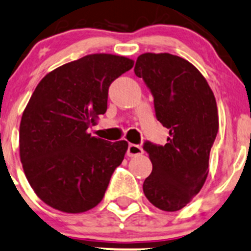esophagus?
<instances>
[{"instance_id": "obj_1", "label": "esophagus", "mask_w": 251, "mask_h": 251, "mask_svg": "<svg viewBox=\"0 0 251 251\" xmlns=\"http://www.w3.org/2000/svg\"><path fill=\"white\" fill-rule=\"evenodd\" d=\"M144 152L143 148L141 146H137V144H128L127 148V155L130 157L138 156V155H142Z\"/></svg>"}]
</instances>
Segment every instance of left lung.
I'll return each mask as SVG.
<instances>
[{
  "mask_svg": "<svg viewBox=\"0 0 251 251\" xmlns=\"http://www.w3.org/2000/svg\"><path fill=\"white\" fill-rule=\"evenodd\" d=\"M134 73L154 96L157 120L170 130L163 147L144 143L152 163L144 195L159 209L176 212L199 194L209 172L219 130L214 94L192 63L168 52L139 55Z\"/></svg>",
  "mask_w": 251,
  "mask_h": 251,
  "instance_id": "1",
  "label": "left lung"
}]
</instances>
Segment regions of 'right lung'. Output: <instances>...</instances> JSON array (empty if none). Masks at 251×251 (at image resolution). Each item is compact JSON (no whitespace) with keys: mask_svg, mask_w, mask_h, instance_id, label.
Masks as SVG:
<instances>
[{"mask_svg":"<svg viewBox=\"0 0 251 251\" xmlns=\"http://www.w3.org/2000/svg\"><path fill=\"white\" fill-rule=\"evenodd\" d=\"M133 63L120 55H86L49 72L33 91L20 121V160L35 194L54 209L78 214L103 199L128 143L88 128L107 110L112 81Z\"/></svg>","mask_w":251,"mask_h":251,"instance_id":"add662e5","label":"right lung"}]
</instances>
